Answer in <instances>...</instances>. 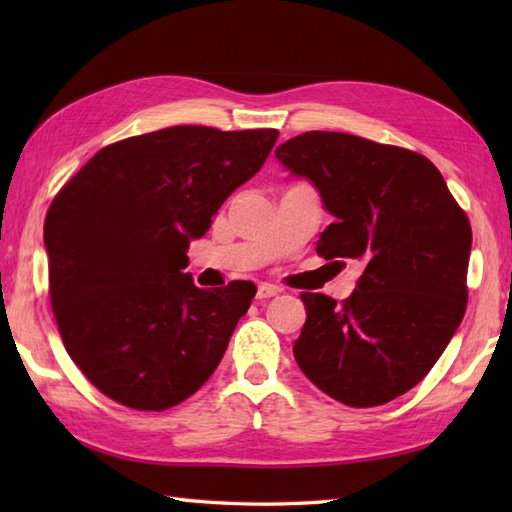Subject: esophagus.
<instances>
[{
	"label": "esophagus",
	"mask_w": 512,
	"mask_h": 512,
	"mask_svg": "<svg viewBox=\"0 0 512 512\" xmlns=\"http://www.w3.org/2000/svg\"><path fill=\"white\" fill-rule=\"evenodd\" d=\"M281 292L279 286L273 284H259L257 286V299H270V297H277Z\"/></svg>",
	"instance_id": "obj_1"
}]
</instances>
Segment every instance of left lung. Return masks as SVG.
Instances as JSON below:
<instances>
[{
  "instance_id": "8db88e82",
  "label": "left lung",
  "mask_w": 512,
  "mask_h": 512,
  "mask_svg": "<svg viewBox=\"0 0 512 512\" xmlns=\"http://www.w3.org/2000/svg\"><path fill=\"white\" fill-rule=\"evenodd\" d=\"M275 156L290 176L312 182L334 217L317 253L365 266L341 306L303 292L297 365L343 405H385L429 374L460 328L471 224L436 165L416 151L306 132Z\"/></svg>"
}]
</instances>
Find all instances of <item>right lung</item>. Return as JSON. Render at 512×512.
Here are the masks:
<instances>
[{"label":"right lung","mask_w":512,"mask_h":512,"mask_svg":"<svg viewBox=\"0 0 512 512\" xmlns=\"http://www.w3.org/2000/svg\"><path fill=\"white\" fill-rule=\"evenodd\" d=\"M277 129L178 125L101 149L52 200L43 244L65 350L105 396L162 411L220 365L255 286L202 290L187 248L262 169Z\"/></svg>","instance_id":"obj_1"}]
</instances>
